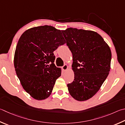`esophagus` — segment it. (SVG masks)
I'll return each mask as SVG.
<instances>
[{
  "label": "esophagus",
  "instance_id": "obj_1",
  "mask_svg": "<svg viewBox=\"0 0 125 125\" xmlns=\"http://www.w3.org/2000/svg\"><path fill=\"white\" fill-rule=\"evenodd\" d=\"M62 69H63V70H64V71H65V70H66L68 69V65L67 64H64L62 67Z\"/></svg>",
  "mask_w": 125,
  "mask_h": 125
}]
</instances>
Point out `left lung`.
<instances>
[{
    "mask_svg": "<svg viewBox=\"0 0 125 125\" xmlns=\"http://www.w3.org/2000/svg\"><path fill=\"white\" fill-rule=\"evenodd\" d=\"M73 55L74 79L67 85L70 94L79 101L91 98L109 74L112 52L101 36L94 31L69 28L62 31Z\"/></svg>",
    "mask_w": 125,
    "mask_h": 125,
    "instance_id": "8db88e82",
    "label": "left lung"
}]
</instances>
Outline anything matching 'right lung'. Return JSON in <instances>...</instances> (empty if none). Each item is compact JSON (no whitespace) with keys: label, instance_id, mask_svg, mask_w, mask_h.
I'll return each mask as SVG.
<instances>
[{"label":"right lung","instance_id":"add662e5","mask_svg":"<svg viewBox=\"0 0 125 125\" xmlns=\"http://www.w3.org/2000/svg\"><path fill=\"white\" fill-rule=\"evenodd\" d=\"M60 30L51 26L28 29L18 42L14 66L24 90L37 100L51 94L61 70L54 64L53 51L65 44Z\"/></svg>","mask_w":125,"mask_h":125}]
</instances>
